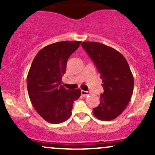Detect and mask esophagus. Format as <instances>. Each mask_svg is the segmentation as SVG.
Segmentation results:
<instances>
[{"label":"esophagus","instance_id":"obj_1","mask_svg":"<svg viewBox=\"0 0 155 155\" xmlns=\"http://www.w3.org/2000/svg\"><path fill=\"white\" fill-rule=\"evenodd\" d=\"M81 95L83 96V97H86L87 95H90V92H87V91H84V90H81Z\"/></svg>","mask_w":155,"mask_h":155}]
</instances>
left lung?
<instances>
[{
    "instance_id": "obj_1",
    "label": "left lung",
    "mask_w": 155,
    "mask_h": 155,
    "mask_svg": "<svg viewBox=\"0 0 155 155\" xmlns=\"http://www.w3.org/2000/svg\"><path fill=\"white\" fill-rule=\"evenodd\" d=\"M81 46L94 62L104 92L94 116L103 121L117 118L127 107L133 95L134 79L124 57L113 48L98 42L84 41Z\"/></svg>"
}]
</instances>
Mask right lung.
I'll use <instances>...</instances> for the list:
<instances>
[{
    "mask_svg": "<svg viewBox=\"0 0 155 155\" xmlns=\"http://www.w3.org/2000/svg\"><path fill=\"white\" fill-rule=\"evenodd\" d=\"M81 41H60L49 44L38 51L27 77L29 97L35 111L51 124L66 121L71 115L74 101L81 95V90H67L62 77L69 57Z\"/></svg>",
    "mask_w": 155,
    "mask_h": 155,
    "instance_id": "obj_1",
    "label": "right lung"
}]
</instances>
